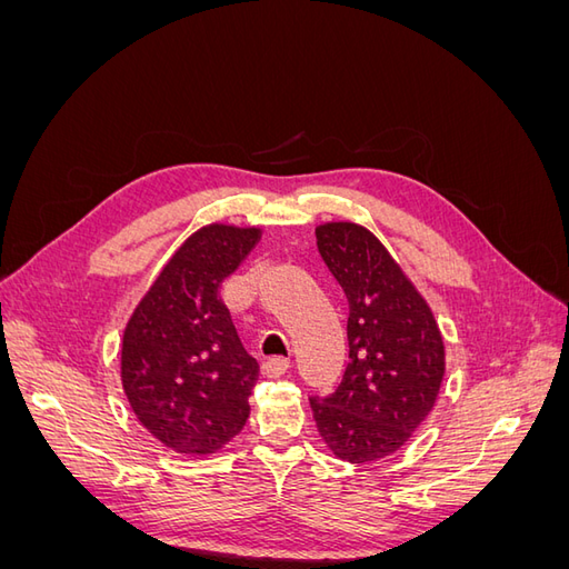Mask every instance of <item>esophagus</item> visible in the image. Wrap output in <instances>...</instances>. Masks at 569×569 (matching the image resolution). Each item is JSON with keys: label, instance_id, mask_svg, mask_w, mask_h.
Returning <instances> with one entry per match:
<instances>
[{"label": "esophagus", "instance_id": "34e87169", "mask_svg": "<svg viewBox=\"0 0 569 569\" xmlns=\"http://www.w3.org/2000/svg\"><path fill=\"white\" fill-rule=\"evenodd\" d=\"M289 370V360L284 358H270L261 366L263 377H282Z\"/></svg>", "mask_w": 569, "mask_h": 569}]
</instances>
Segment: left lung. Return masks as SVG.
<instances>
[{
    "label": "left lung",
    "mask_w": 569,
    "mask_h": 569,
    "mask_svg": "<svg viewBox=\"0 0 569 569\" xmlns=\"http://www.w3.org/2000/svg\"><path fill=\"white\" fill-rule=\"evenodd\" d=\"M316 239L349 301V366L332 393L308 401L337 458L370 462L401 449L432 410L443 341L432 311L375 234L327 222Z\"/></svg>",
    "instance_id": "left-lung-1"
}]
</instances>
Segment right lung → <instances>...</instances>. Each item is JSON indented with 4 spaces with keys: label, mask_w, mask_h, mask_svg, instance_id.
I'll list each match as a JSON object with an SVG mask.
<instances>
[{
    "label": "right lung",
    "mask_w": 569,
    "mask_h": 569,
    "mask_svg": "<svg viewBox=\"0 0 569 569\" xmlns=\"http://www.w3.org/2000/svg\"><path fill=\"white\" fill-rule=\"evenodd\" d=\"M258 242L256 228L209 226L170 258L126 327L120 377L149 432L178 453H213L249 418L258 366L220 282Z\"/></svg>",
    "instance_id": "obj_1"
}]
</instances>
